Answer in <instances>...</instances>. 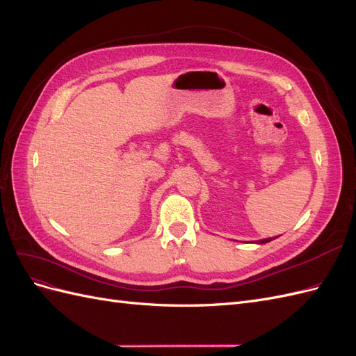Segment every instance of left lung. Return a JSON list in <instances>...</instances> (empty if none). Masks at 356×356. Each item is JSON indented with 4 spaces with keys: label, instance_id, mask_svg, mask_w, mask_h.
<instances>
[{
    "label": "left lung",
    "instance_id": "1",
    "mask_svg": "<svg viewBox=\"0 0 356 356\" xmlns=\"http://www.w3.org/2000/svg\"><path fill=\"white\" fill-rule=\"evenodd\" d=\"M275 238H270V239H263V241H258V243H267V242H270V241H273Z\"/></svg>",
    "mask_w": 356,
    "mask_h": 356
}]
</instances>
